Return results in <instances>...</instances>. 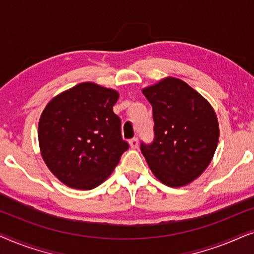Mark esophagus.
Instances as JSON below:
<instances>
[{"label": "esophagus", "mask_w": 254, "mask_h": 254, "mask_svg": "<svg viewBox=\"0 0 254 254\" xmlns=\"http://www.w3.org/2000/svg\"><path fill=\"white\" fill-rule=\"evenodd\" d=\"M129 145H130V148L136 149L137 145H138V140H137V138H136V137L131 138V140L129 141Z\"/></svg>", "instance_id": "obj_1"}]
</instances>
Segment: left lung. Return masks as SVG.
Masks as SVG:
<instances>
[{
    "label": "left lung",
    "mask_w": 254,
    "mask_h": 254,
    "mask_svg": "<svg viewBox=\"0 0 254 254\" xmlns=\"http://www.w3.org/2000/svg\"><path fill=\"white\" fill-rule=\"evenodd\" d=\"M142 92L151 104L155 124L152 143H141L149 168L170 187L192 183L217 148L220 128L214 109L179 78H163Z\"/></svg>",
    "instance_id": "8db88e82"
}]
</instances>
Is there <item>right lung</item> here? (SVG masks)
I'll return each instance as SVG.
<instances>
[{
	"mask_svg": "<svg viewBox=\"0 0 254 254\" xmlns=\"http://www.w3.org/2000/svg\"><path fill=\"white\" fill-rule=\"evenodd\" d=\"M118 99L116 90L84 82L54 97L41 113V156L51 172L71 189L99 186L129 147L113 112Z\"/></svg>",
	"mask_w": 254,
	"mask_h": 254,
	"instance_id": "obj_1",
	"label": "right lung"
}]
</instances>
